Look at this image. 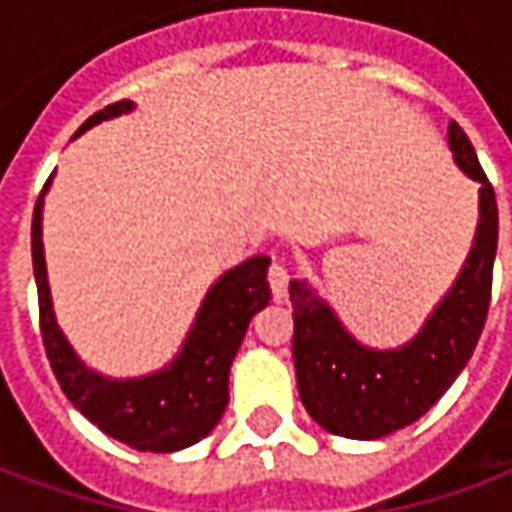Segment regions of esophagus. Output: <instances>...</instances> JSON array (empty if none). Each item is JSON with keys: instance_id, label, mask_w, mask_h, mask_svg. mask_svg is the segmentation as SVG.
<instances>
[{"instance_id": "1", "label": "esophagus", "mask_w": 512, "mask_h": 512, "mask_svg": "<svg viewBox=\"0 0 512 512\" xmlns=\"http://www.w3.org/2000/svg\"><path fill=\"white\" fill-rule=\"evenodd\" d=\"M288 282H290L288 268L282 266L279 260H274L271 268H268V285H271L274 301H288Z\"/></svg>"}]
</instances>
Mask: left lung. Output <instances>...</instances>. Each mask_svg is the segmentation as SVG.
<instances>
[{
  "label": "left lung",
  "mask_w": 512,
  "mask_h": 512,
  "mask_svg": "<svg viewBox=\"0 0 512 512\" xmlns=\"http://www.w3.org/2000/svg\"><path fill=\"white\" fill-rule=\"evenodd\" d=\"M447 136L455 164L480 183V222L455 285L411 343L395 351L356 343L307 282H290L301 403L334 436L381 439L417 422L461 376L483 334L499 241L496 194L463 128L450 123Z\"/></svg>",
  "instance_id": "left-lung-1"
}]
</instances>
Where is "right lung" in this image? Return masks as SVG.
<instances>
[{
  "label": "right lung",
  "instance_id": "right-lung-1",
  "mask_svg": "<svg viewBox=\"0 0 512 512\" xmlns=\"http://www.w3.org/2000/svg\"><path fill=\"white\" fill-rule=\"evenodd\" d=\"M131 109V101L109 104L87 117L76 136L98 126L101 120L126 115ZM49 183L51 178L40 191L32 213V268L38 285L40 334L62 392L106 436L139 452H175L197 444L222 419L230 400V365L244 343L249 321L271 299L266 279L271 257H249L219 277V282H213L180 354L164 370L145 378H106L76 356L51 310L40 227L43 194Z\"/></svg>",
  "mask_w": 512,
  "mask_h": 512
}]
</instances>
